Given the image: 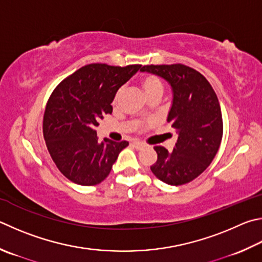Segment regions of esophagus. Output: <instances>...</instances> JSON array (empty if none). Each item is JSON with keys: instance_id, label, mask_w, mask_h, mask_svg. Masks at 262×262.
<instances>
[{"instance_id": "esophagus-1", "label": "esophagus", "mask_w": 262, "mask_h": 262, "mask_svg": "<svg viewBox=\"0 0 262 262\" xmlns=\"http://www.w3.org/2000/svg\"><path fill=\"white\" fill-rule=\"evenodd\" d=\"M133 146L135 147V149H137V150H140V149H142V147L144 146V143L143 142H140V141H133Z\"/></svg>"}]
</instances>
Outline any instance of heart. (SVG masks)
Returning <instances> with one entry per match:
<instances>
[{
    "label": "heart",
    "mask_w": 262,
    "mask_h": 262,
    "mask_svg": "<svg viewBox=\"0 0 262 262\" xmlns=\"http://www.w3.org/2000/svg\"><path fill=\"white\" fill-rule=\"evenodd\" d=\"M141 85L142 88H143L144 93L147 95V96H150L152 94H156V93H160L163 94L164 92V84L163 81L157 77L155 74H145L142 77L141 79ZM120 93V92H119ZM119 93L117 94L116 99L119 96Z\"/></svg>",
    "instance_id": "heart-1"
}]
</instances>
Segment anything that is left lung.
I'll return each mask as SVG.
<instances>
[{
    "mask_svg": "<svg viewBox=\"0 0 262 262\" xmlns=\"http://www.w3.org/2000/svg\"><path fill=\"white\" fill-rule=\"evenodd\" d=\"M141 71L172 87L167 121L178 133L173 151L155 146L158 158L150 168L167 184L188 183L208 167L221 144L223 122L216 94L203 74L187 65H145Z\"/></svg>",
    "mask_w": 262,
    "mask_h": 262,
    "instance_id": "1",
    "label": "left lung"
}]
</instances>
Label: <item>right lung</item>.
I'll return each instance as SVG.
<instances>
[{"instance_id": "1", "label": "right lung", "mask_w": 262, "mask_h": 262, "mask_svg": "<svg viewBox=\"0 0 262 262\" xmlns=\"http://www.w3.org/2000/svg\"><path fill=\"white\" fill-rule=\"evenodd\" d=\"M142 65L89 64L64 79L52 92L43 116V136L60 173L80 185L101 183L127 141L99 142L98 121L112 112L118 89Z\"/></svg>"}]
</instances>
